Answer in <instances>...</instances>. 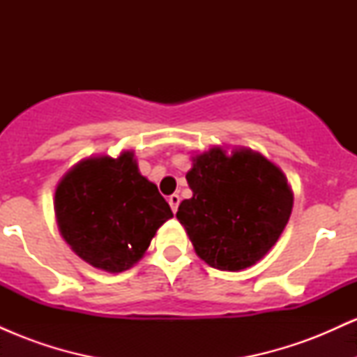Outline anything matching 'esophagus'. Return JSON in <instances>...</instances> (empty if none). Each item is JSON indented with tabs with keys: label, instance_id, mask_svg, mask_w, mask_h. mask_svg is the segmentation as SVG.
<instances>
[{
	"label": "esophagus",
	"instance_id": "obj_1",
	"mask_svg": "<svg viewBox=\"0 0 357 357\" xmlns=\"http://www.w3.org/2000/svg\"><path fill=\"white\" fill-rule=\"evenodd\" d=\"M167 202H169L171 210H173V213H176L178 211V206H179V202H181V198H179V195H171Z\"/></svg>",
	"mask_w": 357,
	"mask_h": 357
}]
</instances>
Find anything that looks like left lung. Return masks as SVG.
I'll return each mask as SVG.
<instances>
[{
    "label": "left lung",
    "mask_w": 357,
    "mask_h": 357,
    "mask_svg": "<svg viewBox=\"0 0 357 357\" xmlns=\"http://www.w3.org/2000/svg\"><path fill=\"white\" fill-rule=\"evenodd\" d=\"M186 173L192 198L176 218L196 255L213 268H248L280 238L294 206V192L277 165L250 147L213 146L191 155Z\"/></svg>",
    "instance_id": "obj_1"
}]
</instances>
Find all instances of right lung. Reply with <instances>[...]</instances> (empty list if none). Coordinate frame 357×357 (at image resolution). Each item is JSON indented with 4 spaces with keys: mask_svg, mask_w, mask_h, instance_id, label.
<instances>
[{
    "mask_svg": "<svg viewBox=\"0 0 357 357\" xmlns=\"http://www.w3.org/2000/svg\"><path fill=\"white\" fill-rule=\"evenodd\" d=\"M53 206L73 252L110 273L134 267L155 231L173 218L158 186L139 173L132 151L82 159L56 184Z\"/></svg>",
    "mask_w": 357,
    "mask_h": 357,
    "instance_id": "1",
    "label": "right lung"
}]
</instances>
